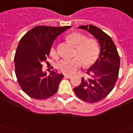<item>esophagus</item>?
<instances>
[{
    "instance_id": "1",
    "label": "esophagus",
    "mask_w": 133,
    "mask_h": 133,
    "mask_svg": "<svg viewBox=\"0 0 133 133\" xmlns=\"http://www.w3.org/2000/svg\"><path fill=\"white\" fill-rule=\"evenodd\" d=\"M64 77H65L66 78H71L72 77V75H64Z\"/></svg>"
}]
</instances>
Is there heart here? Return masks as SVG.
<instances>
[{"instance_id": "b5f03b06", "label": "heart", "mask_w": 133, "mask_h": 133, "mask_svg": "<svg viewBox=\"0 0 133 133\" xmlns=\"http://www.w3.org/2000/svg\"><path fill=\"white\" fill-rule=\"evenodd\" d=\"M66 39L76 45L73 58H65L57 64V69L60 72L66 75H73L76 73L79 68L90 66L96 62L99 55V46L95 39L86 37L80 32H72L67 35ZM49 54L54 58H58L56 48L51 45Z\"/></svg>"}]
</instances>
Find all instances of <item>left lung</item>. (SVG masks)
<instances>
[{"label": "left lung", "instance_id": "left-lung-1", "mask_svg": "<svg viewBox=\"0 0 133 133\" xmlns=\"http://www.w3.org/2000/svg\"><path fill=\"white\" fill-rule=\"evenodd\" d=\"M79 28L94 36L101 46L99 57L87 71L88 77H82L79 85L74 88L78 98L94 103L105 98L114 89L119 75V56L111 38L102 30L91 24Z\"/></svg>", "mask_w": 133, "mask_h": 133}]
</instances>
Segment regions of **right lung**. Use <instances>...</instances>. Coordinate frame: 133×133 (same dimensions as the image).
<instances>
[{"label": "right lung", "mask_w": 133, "mask_h": 133, "mask_svg": "<svg viewBox=\"0 0 133 133\" xmlns=\"http://www.w3.org/2000/svg\"><path fill=\"white\" fill-rule=\"evenodd\" d=\"M70 28L36 26L19 41L14 57L15 75L22 90L30 97L45 100L56 93L64 75L54 71L47 75L42 67L44 62L47 63L54 41Z\"/></svg>", "instance_id": "1"}]
</instances>
